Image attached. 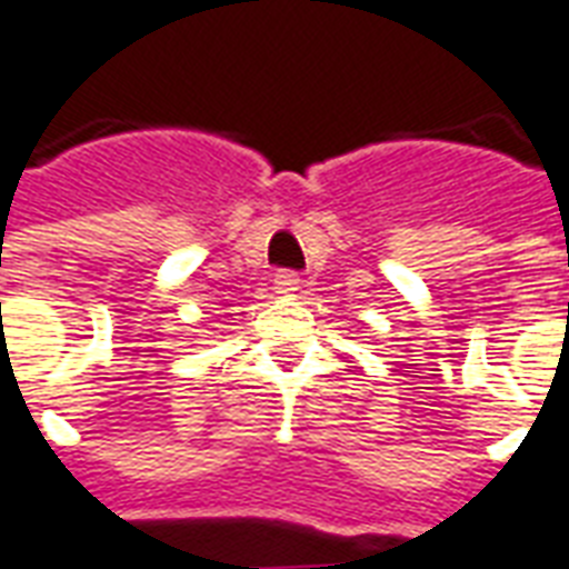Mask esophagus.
<instances>
[{"mask_svg": "<svg viewBox=\"0 0 569 569\" xmlns=\"http://www.w3.org/2000/svg\"><path fill=\"white\" fill-rule=\"evenodd\" d=\"M276 291L278 293H293L300 291V276L297 272H291V269H281V272H276Z\"/></svg>", "mask_w": 569, "mask_h": 569, "instance_id": "esophagus-1", "label": "esophagus"}]
</instances>
